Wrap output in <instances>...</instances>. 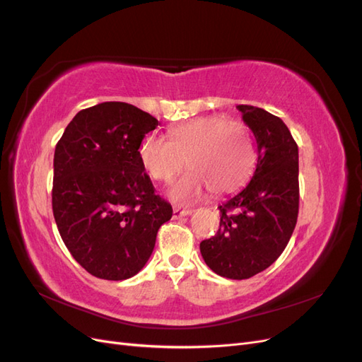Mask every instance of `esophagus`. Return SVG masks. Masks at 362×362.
Returning a JSON list of instances; mask_svg holds the SVG:
<instances>
[{"mask_svg": "<svg viewBox=\"0 0 362 362\" xmlns=\"http://www.w3.org/2000/svg\"><path fill=\"white\" fill-rule=\"evenodd\" d=\"M192 214V210H185V208H178L175 206L173 208V218H180V217H185Z\"/></svg>", "mask_w": 362, "mask_h": 362, "instance_id": "1", "label": "esophagus"}]
</instances>
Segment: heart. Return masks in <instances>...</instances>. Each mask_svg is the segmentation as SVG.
I'll list each match as a JSON object with an SVG mask.
<instances>
[{
    "label": "heart",
    "instance_id": "b5f03b06",
    "mask_svg": "<svg viewBox=\"0 0 362 362\" xmlns=\"http://www.w3.org/2000/svg\"><path fill=\"white\" fill-rule=\"evenodd\" d=\"M168 139L148 136L139 146L141 166L152 180L169 182L190 168L170 189V199L190 204L208 189L216 196L240 190L257 166V151L247 128L237 120L206 116L175 125Z\"/></svg>",
    "mask_w": 362,
    "mask_h": 362
}]
</instances>
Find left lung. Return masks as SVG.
<instances>
[{
    "label": "left lung",
    "instance_id": "obj_1",
    "mask_svg": "<svg viewBox=\"0 0 362 362\" xmlns=\"http://www.w3.org/2000/svg\"><path fill=\"white\" fill-rule=\"evenodd\" d=\"M237 108L257 140V169L218 206V231L199 247L217 275L247 279L272 266L290 242L299 213V152L282 119L254 105Z\"/></svg>",
    "mask_w": 362,
    "mask_h": 362
}]
</instances>
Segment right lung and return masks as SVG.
Here are the masks:
<instances>
[{
    "label": "right lung",
    "mask_w": 362,
    "mask_h": 362,
    "mask_svg": "<svg viewBox=\"0 0 362 362\" xmlns=\"http://www.w3.org/2000/svg\"><path fill=\"white\" fill-rule=\"evenodd\" d=\"M157 125L134 105L103 103L76 113L56 146L54 218L71 255L96 278L134 276L172 217L139 158Z\"/></svg>",
    "instance_id": "add662e5"
}]
</instances>
